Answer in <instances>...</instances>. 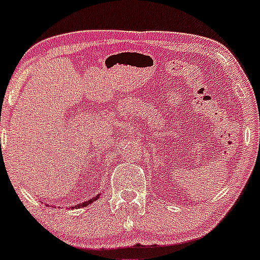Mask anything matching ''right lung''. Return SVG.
Here are the masks:
<instances>
[{
    "instance_id": "right-lung-1",
    "label": "right lung",
    "mask_w": 260,
    "mask_h": 260,
    "mask_svg": "<svg viewBox=\"0 0 260 260\" xmlns=\"http://www.w3.org/2000/svg\"><path fill=\"white\" fill-rule=\"evenodd\" d=\"M99 197H100V193H99V194H96L95 197L90 198V200L85 201V202H83V203H78V205L73 206V207H72V208H82V207H86V206H88V205H90V203H93L94 201H96L98 198H99Z\"/></svg>"
}]
</instances>
